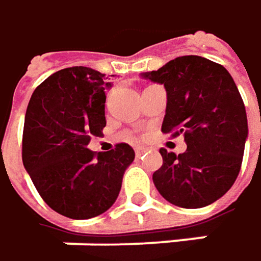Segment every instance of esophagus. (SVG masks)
I'll return each instance as SVG.
<instances>
[{
	"label": "esophagus",
	"mask_w": 261,
	"mask_h": 261,
	"mask_svg": "<svg viewBox=\"0 0 261 261\" xmlns=\"http://www.w3.org/2000/svg\"><path fill=\"white\" fill-rule=\"evenodd\" d=\"M134 151H136V155H137V156H140V155H143L146 152V148H143V146H136Z\"/></svg>",
	"instance_id": "esophagus-1"
}]
</instances>
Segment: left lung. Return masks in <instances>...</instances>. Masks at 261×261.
Returning <instances> with one entry per match:
<instances>
[{"instance_id":"obj_1","label":"left lung","mask_w":261,"mask_h":261,"mask_svg":"<svg viewBox=\"0 0 261 261\" xmlns=\"http://www.w3.org/2000/svg\"><path fill=\"white\" fill-rule=\"evenodd\" d=\"M143 77L167 92L163 133L184 134V154L160 149L163 166L154 172L158 193L175 206H207L231 188L239 175L248 121L238 86L221 64L187 55Z\"/></svg>"}]
</instances>
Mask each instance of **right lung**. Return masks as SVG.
<instances>
[{
	"instance_id": "1",
	"label": "right lung",
	"mask_w": 261,
	"mask_h": 261,
	"mask_svg": "<svg viewBox=\"0 0 261 261\" xmlns=\"http://www.w3.org/2000/svg\"><path fill=\"white\" fill-rule=\"evenodd\" d=\"M105 74L89 67L64 68L31 95L25 113L22 161L38 194L73 220L97 217L115 203L134 160L127 143L92 152L88 143L106 127Z\"/></svg>"
}]
</instances>
